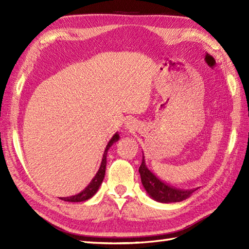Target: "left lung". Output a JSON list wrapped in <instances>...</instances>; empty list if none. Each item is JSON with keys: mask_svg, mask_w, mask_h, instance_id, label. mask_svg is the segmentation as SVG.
Masks as SVG:
<instances>
[{"mask_svg": "<svg viewBox=\"0 0 249 249\" xmlns=\"http://www.w3.org/2000/svg\"><path fill=\"white\" fill-rule=\"evenodd\" d=\"M141 183L143 185L145 192L150 197L161 203L179 202L187 199L198 188L194 189H179L170 186L161 179L158 178L145 165L144 156L142 157V162L139 167Z\"/></svg>", "mask_w": 249, "mask_h": 249, "instance_id": "left-lung-1", "label": "left lung"}]
</instances>
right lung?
Returning <instances> with one entry per match:
<instances>
[{
  "label": "right lung",
  "instance_id": "right-lung-1",
  "mask_svg": "<svg viewBox=\"0 0 249 249\" xmlns=\"http://www.w3.org/2000/svg\"><path fill=\"white\" fill-rule=\"evenodd\" d=\"M120 139V135L118 133H115L113 135L112 138L110 139V141L108 142L107 146H106L104 155H103V160H102V163H100V167L98 169L97 173L95 174V177L93 178V179L88 186L84 188L82 192H80L79 194L75 195V196H71V197H65V198H60L64 201H67V202H81V201H86L89 198H92L93 196L97 193L98 188L100 187V185L103 183V179L105 178V172H106V165H107V153L108 150L111 147L113 143H115L116 141Z\"/></svg>",
  "mask_w": 249,
  "mask_h": 249
}]
</instances>
